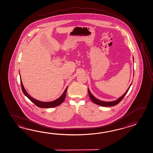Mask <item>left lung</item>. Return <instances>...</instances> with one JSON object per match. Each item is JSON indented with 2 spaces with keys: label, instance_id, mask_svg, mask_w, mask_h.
Masks as SVG:
<instances>
[{
  "label": "left lung",
  "instance_id": "1",
  "mask_svg": "<svg viewBox=\"0 0 153 153\" xmlns=\"http://www.w3.org/2000/svg\"><path fill=\"white\" fill-rule=\"evenodd\" d=\"M131 85V84L130 85V86H129V88H128L127 91H126V92L121 97L119 98L117 100L112 101V102H104V101H100V100H98L97 98L94 97L92 94H91V93L90 92V91L88 88V94H89V96H90V98L91 101H92L95 104H97V105H101V106H103V107H111V106L116 105L117 104H118L121 101H122V100L123 99L124 96L127 94V92H128L129 88H130Z\"/></svg>",
  "mask_w": 153,
  "mask_h": 153
}]
</instances>
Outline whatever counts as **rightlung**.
<instances>
[{
    "label": "right lung",
    "instance_id": "right-lung-1",
    "mask_svg": "<svg viewBox=\"0 0 153 153\" xmlns=\"http://www.w3.org/2000/svg\"><path fill=\"white\" fill-rule=\"evenodd\" d=\"M20 81H21V88H22V90L24 94L27 96V97L29 98L30 101L32 102L33 103H34L36 104V106L39 107L40 108H53L57 106H59V105L61 104L63 102V101L65 100V96H66V92L67 90V88H65V91L63 92V94H62V96L59 98L57 100H56L55 101H52V102H41V101H38L36 100H35L34 98L30 96H29V94L27 92L26 90L25 89V88L23 87V84L21 80V79H20Z\"/></svg>",
    "mask_w": 153,
    "mask_h": 153
}]
</instances>
